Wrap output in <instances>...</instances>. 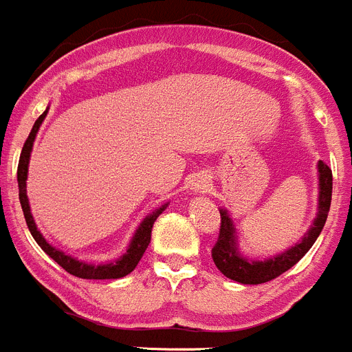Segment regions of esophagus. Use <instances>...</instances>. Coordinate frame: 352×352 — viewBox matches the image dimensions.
<instances>
[{
    "label": "esophagus",
    "instance_id": "34e87169",
    "mask_svg": "<svg viewBox=\"0 0 352 352\" xmlns=\"http://www.w3.org/2000/svg\"><path fill=\"white\" fill-rule=\"evenodd\" d=\"M194 188H196L197 192H205V188H206L205 179H197V183H196V185H194Z\"/></svg>",
    "mask_w": 352,
    "mask_h": 352
}]
</instances>
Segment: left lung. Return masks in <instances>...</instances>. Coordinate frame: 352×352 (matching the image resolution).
I'll list each match as a JSON object with an SVG mask.
<instances>
[{"label": "left lung", "instance_id": "obj_1", "mask_svg": "<svg viewBox=\"0 0 352 352\" xmlns=\"http://www.w3.org/2000/svg\"><path fill=\"white\" fill-rule=\"evenodd\" d=\"M317 176H319V199H317V213H315L310 230L306 231L302 239L296 242L292 248L285 249L283 253L274 254V256L265 258V260H251V258L242 254L239 248L235 222H233L226 208H219V212H221V231H219L217 244L212 249V258L222 274L242 285L267 283L270 279L287 272L290 267L296 265L310 251L317 236L320 235L324 224H326L333 192L331 169L322 160H319V164H317Z\"/></svg>", "mask_w": 352, "mask_h": 352}]
</instances>
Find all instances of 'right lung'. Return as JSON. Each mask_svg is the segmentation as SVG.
Wrapping results in <instances>:
<instances>
[{"mask_svg":"<svg viewBox=\"0 0 352 352\" xmlns=\"http://www.w3.org/2000/svg\"><path fill=\"white\" fill-rule=\"evenodd\" d=\"M50 108H46L42 116L38 117L35 124H33L32 131H30L28 139H26L25 146H23V151H21L19 158V167H17V183H19V201H21V208H23V213H25L26 224H28V230L32 233V236L35 239L41 249L50 258H53L56 263H58L62 269H65L69 274L76 276V278L83 279H117V278H124L139 265L140 258L146 253L147 245L151 242V230L155 221L158 219L162 212H164L169 203L162 205L160 208H156L155 212H151L149 215L142 219V222L139 224V228L135 230L133 236L130 240V245L126 249V253L122 256H119L113 262L107 263H89L85 260H78V258L71 256V254H65L62 249L53 248V245L44 239L41 231H38L37 224H35V219L32 215V210H30V201L28 196H26V179H28V167H30V156H32L33 142H35V137L38 133V128H41L42 121L46 119Z\"/></svg>","mask_w":352,"mask_h":352,"instance_id":"obj_1","label":"right lung"}]
</instances>
